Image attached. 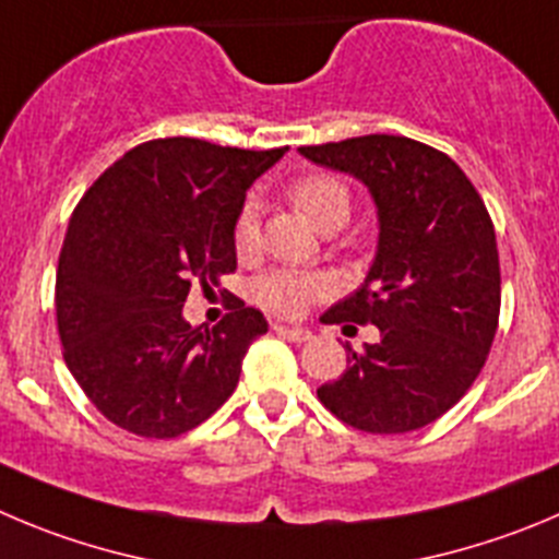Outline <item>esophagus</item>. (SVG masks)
Listing matches in <instances>:
<instances>
[{"label":"esophagus","instance_id":"obj_1","mask_svg":"<svg viewBox=\"0 0 559 559\" xmlns=\"http://www.w3.org/2000/svg\"><path fill=\"white\" fill-rule=\"evenodd\" d=\"M273 331L281 333V336L292 338V342H309L311 338V331L304 325H286V322H275Z\"/></svg>","mask_w":559,"mask_h":559}]
</instances>
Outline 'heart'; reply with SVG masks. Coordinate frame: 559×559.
I'll use <instances>...</instances> for the list:
<instances>
[{
    "mask_svg": "<svg viewBox=\"0 0 559 559\" xmlns=\"http://www.w3.org/2000/svg\"><path fill=\"white\" fill-rule=\"evenodd\" d=\"M289 198L320 231H331L336 226L342 228L353 209V195L347 185L331 174L304 176L292 185ZM255 245H259V206L248 201L234 221V248L239 255H250ZM331 292L333 281L314 270L275 267L253 281L255 304L278 317L304 314L311 304L328 297Z\"/></svg>",
    "mask_w": 559,
    "mask_h": 559,
    "instance_id": "1",
    "label": "heart"
}]
</instances>
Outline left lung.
Here are the masks:
<instances>
[{"label":"left lung","instance_id":"left-lung-1","mask_svg":"<svg viewBox=\"0 0 559 559\" xmlns=\"http://www.w3.org/2000/svg\"><path fill=\"white\" fill-rule=\"evenodd\" d=\"M300 154L364 181L380 223L361 289L322 314L325 325L372 322L380 338L361 353L347 344L350 367L317 397L356 430H419L472 389L497 336L491 215L455 162L419 140L367 134Z\"/></svg>","mask_w":559,"mask_h":559}]
</instances>
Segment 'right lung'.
<instances>
[{"mask_svg": "<svg viewBox=\"0 0 559 559\" xmlns=\"http://www.w3.org/2000/svg\"><path fill=\"white\" fill-rule=\"evenodd\" d=\"M286 151L148 140L76 203L57 262V331L68 369L112 425L176 438L234 394L264 314L239 300L215 328H192L181 309L192 284L209 292L237 270L245 192Z\"/></svg>", "mask_w": 559, "mask_h": 559, "instance_id": "1", "label": "right lung"}]
</instances>
